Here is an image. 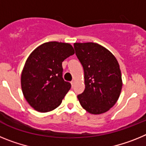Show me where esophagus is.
I'll return each instance as SVG.
<instances>
[{"label":"esophagus","mask_w":146,"mask_h":146,"mask_svg":"<svg viewBox=\"0 0 146 146\" xmlns=\"http://www.w3.org/2000/svg\"><path fill=\"white\" fill-rule=\"evenodd\" d=\"M74 83H75V82H74V80H73V81H72V82H71V85H72V88H73V87H74Z\"/></svg>","instance_id":"1"}]
</instances>
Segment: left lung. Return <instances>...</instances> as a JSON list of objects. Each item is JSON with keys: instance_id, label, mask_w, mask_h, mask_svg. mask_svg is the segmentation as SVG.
Wrapping results in <instances>:
<instances>
[{"instance_id": "left-lung-1", "label": "left lung", "mask_w": 146, "mask_h": 146, "mask_svg": "<svg viewBox=\"0 0 146 146\" xmlns=\"http://www.w3.org/2000/svg\"><path fill=\"white\" fill-rule=\"evenodd\" d=\"M75 53L84 70V91L77 96L89 113L102 114L118 101L122 79L118 60L108 49L94 42L74 43Z\"/></svg>"}]
</instances>
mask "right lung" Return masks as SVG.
<instances>
[{
    "mask_svg": "<svg viewBox=\"0 0 146 146\" xmlns=\"http://www.w3.org/2000/svg\"><path fill=\"white\" fill-rule=\"evenodd\" d=\"M74 50L70 44L46 42L31 53L21 74L24 97L36 111L47 113L60 105L71 84L62 77V62Z\"/></svg>",
    "mask_w": 146,
    "mask_h": 146,
    "instance_id": "add662e5",
    "label": "right lung"
}]
</instances>
